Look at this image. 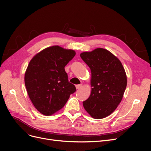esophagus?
<instances>
[{
  "instance_id": "obj_1",
  "label": "esophagus",
  "mask_w": 151,
  "mask_h": 151,
  "mask_svg": "<svg viewBox=\"0 0 151 151\" xmlns=\"http://www.w3.org/2000/svg\"><path fill=\"white\" fill-rule=\"evenodd\" d=\"M76 89H81V88H82V87H83V85H82V84L76 85Z\"/></svg>"
}]
</instances>
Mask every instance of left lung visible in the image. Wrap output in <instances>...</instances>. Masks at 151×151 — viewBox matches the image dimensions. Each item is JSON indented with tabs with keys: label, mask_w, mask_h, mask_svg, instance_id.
Wrapping results in <instances>:
<instances>
[{
	"label": "left lung",
	"mask_w": 151,
	"mask_h": 151,
	"mask_svg": "<svg viewBox=\"0 0 151 151\" xmlns=\"http://www.w3.org/2000/svg\"><path fill=\"white\" fill-rule=\"evenodd\" d=\"M80 56L91 72V92L83 106L91 117L101 119L111 115L122 101L127 84L125 70L119 59L104 48Z\"/></svg>",
	"instance_id": "left-lung-1"
}]
</instances>
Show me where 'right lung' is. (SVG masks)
Here are the masks:
<instances>
[{
    "label": "right lung",
    "instance_id": "obj_1",
    "mask_svg": "<svg viewBox=\"0 0 151 151\" xmlns=\"http://www.w3.org/2000/svg\"><path fill=\"white\" fill-rule=\"evenodd\" d=\"M75 55L74 50L55 45L36 53L30 60L24 83L32 103L43 115L50 116L60 110L76 91L64 68Z\"/></svg>",
    "mask_w": 151,
    "mask_h": 151
}]
</instances>
